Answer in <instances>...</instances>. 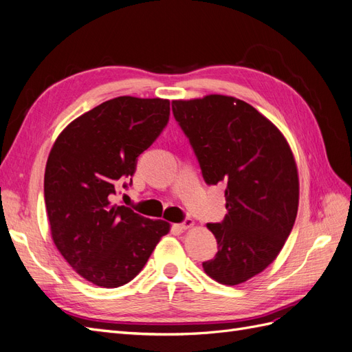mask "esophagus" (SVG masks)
<instances>
[{
  "instance_id": "obj_1",
  "label": "esophagus",
  "mask_w": 352,
  "mask_h": 352,
  "mask_svg": "<svg viewBox=\"0 0 352 352\" xmlns=\"http://www.w3.org/2000/svg\"><path fill=\"white\" fill-rule=\"evenodd\" d=\"M194 225H195V221H194L192 219H186L185 221L180 223V225H177V228H179V229H182V230H186V229H190V228H192Z\"/></svg>"
}]
</instances>
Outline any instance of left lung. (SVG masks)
<instances>
[{"instance_id":"8db88e82","label":"left lung","mask_w":352,"mask_h":352,"mask_svg":"<svg viewBox=\"0 0 352 352\" xmlns=\"http://www.w3.org/2000/svg\"><path fill=\"white\" fill-rule=\"evenodd\" d=\"M172 110L206 182L226 185L228 214L207 225L219 251L202 267L221 285L247 282L278 258L294 228L300 202L294 153L276 124L235 97L173 100Z\"/></svg>"}]
</instances>
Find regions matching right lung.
<instances>
[{
  "mask_svg": "<svg viewBox=\"0 0 352 352\" xmlns=\"http://www.w3.org/2000/svg\"><path fill=\"white\" fill-rule=\"evenodd\" d=\"M168 114V100L117 97L69 123L51 148L44 177L51 238L70 267L94 285L131 282L170 232L166 220L111 201L117 180L133 176L138 155Z\"/></svg>",
  "mask_w": 352,
  "mask_h": 352,
  "instance_id": "right-lung-1",
  "label": "right lung"
}]
</instances>
